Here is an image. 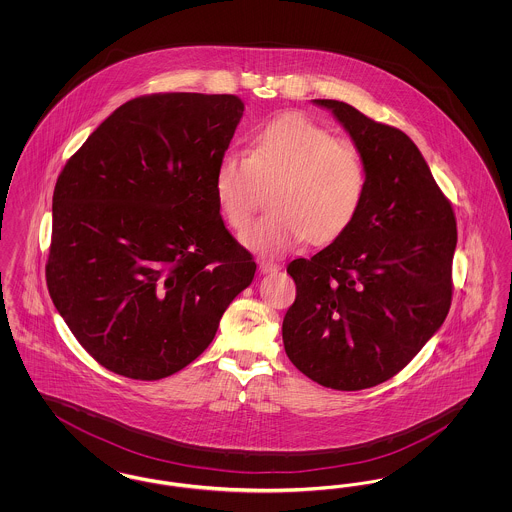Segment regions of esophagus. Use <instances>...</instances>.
Masks as SVG:
<instances>
[{"instance_id":"esophagus-1","label":"esophagus","mask_w":512,"mask_h":512,"mask_svg":"<svg viewBox=\"0 0 512 512\" xmlns=\"http://www.w3.org/2000/svg\"><path fill=\"white\" fill-rule=\"evenodd\" d=\"M259 270H261L263 274H270V272L280 270V265L274 263V261H270V259H261V261H259Z\"/></svg>"}]
</instances>
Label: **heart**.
<instances>
[{
  "instance_id": "1",
  "label": "heart",
  "mask_w": 512,
  "mask_h": 512,
  "mask_svg": "<svg viewBox=\"0 0 512 512\" xmlns=\"http://www.w3.org/2000/svg\"><path fill=\"white\" fill-rule=\"evenodd\" d=\"M272 211L242 234V244L263 253H282L311 238L328 244L359 217L366 197V167L357 147L318 126L286 113L259 124L247 151H224L217 161L213 192L224 220L245 228L261 201V186Z\"/></svg>"
}]
</instances>
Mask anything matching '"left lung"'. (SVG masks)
<instances>
[{"label":"left lung","instance_id":"8db88e82","mask_svg":"<svg viewBox=\"0 0 512 512\" xmlns=\"http://www.w3.org/2000/svg\"><path fill=\"white\" fill-rule=\"evenodd\" d=\"M361 151L366 197L353 226L288 265L297 295L282 324L286 355L324 388L378 386L411 363L451 307L457 220L413 140L336 99Z\"/></svg>","mask_w":512,"mask_h":512}]
</instances>
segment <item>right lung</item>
<instances>
[{"instance_id":"right-lung-1","label":"right lung","mask_w":512,"mask_h":512,"mask_svg":"<svg viewBox=\"0 0 512 512\" xmlns=\"http://www.w3.org/2000/svg\"><path fill=\"white\" fill-rule=\"evenodd\" d=\"M244 115L230 94H151L115 109L53 192L46 282L74 338L107 370L161 380L215 338L255 261L213 192Z\"/></svg>"}]
</instances>
